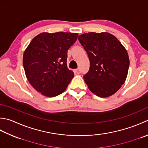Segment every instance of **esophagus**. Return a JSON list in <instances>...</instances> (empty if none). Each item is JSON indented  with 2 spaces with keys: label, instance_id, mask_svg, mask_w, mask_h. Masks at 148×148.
Wrapping results in <instances>:
<instances>
[{
  "label": "esophagus",
  "instance_id": "obj_1",
  "mask_svg": "<svg viewBox=\"0 0 148 148\" xmlns=\"http://www.w3.org/2000/svg\"><path fill=\"white\" fill-rule=\"evenodd\" d=\"M75 72H76V74H79L80 73V70L79 69H76V70H75Z\"/></svg>",
  "mask_w": 148,
  "mask_h": 148
}]
</instances>
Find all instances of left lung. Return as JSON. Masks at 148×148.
Returning a JSON list of instances; mask_svg holds the SVG:
<instances>
[{"label":"left lung","mask_w":148,"mask_h":148,"mask_svg":"<svg viewBox=\"0 0 148 148\" xmlns=\"http://www.w3.org/2000/svg\"><path fill=\"white\" fill-rule=\"evenodd\" d=\"M78 40L90 60L89 71L83 76L90 90L100 97L115 94L128 75L130 60L126 49L108 33H85Z\"/></svg>","instance_id":"left-lung-1"}]
</instances>
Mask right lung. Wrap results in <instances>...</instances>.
Instances as JSON below:
<instances>
[{"label": "right lung", "instance_id": "add662e5", "mask_svg": "<svg viewBox=\"0 0 148 148\" xmlns=\"http://www.w3.org/2000/svg\"><path fill=\"white\" fill-rule=\"evenodd\" d=\"M77 33H42L32 40L24 51L23 65L33 87L47 97L64 92L74 77L66 65L67 51Z\"/></svg>", "mask_w": 148, "mask_h": 148}]
</instances>
